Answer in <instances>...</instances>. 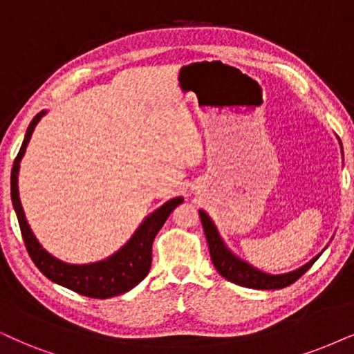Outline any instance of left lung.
Wrapping results in <instances>:
<instances>
[{"mask_svg": "<svg viewBox=\"0 0 354 354\" xmlns=\"http://www.w3.org/2000/svg\"><path fill=\"white\" fill-rule=\"evenodd\" d=\"M342 145V142H339ZM201 222H203L205 239H207L209 243V252H210V259H212L214 266L218 271V274L225 277L230 283L239 284L241 288H250V289H283L288 288V286L294 284L302 274L310 270V266L317 261V258L308 261L306 266L299 268V270L288 272V274H266V272L257 270V268L250 266L248 263L241 261L235 257L234 253L230 252L229 248L223 245V241L218 235V232L214 225L212 221L204 210H199Z\"/></svg>", "mask_w": 354, "mask_h": 354, "instance_id": "1", "label": "left lung"}]
</instances>
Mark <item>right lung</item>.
<instances>
[{
	"label": "right lung",
	"instance_id": "1",
	"mask_svg": "<svg viewBox=\"0 0 354 354\" xmlns=\"http://www.w3.org/2000/svg\"><path fill=\"white\" fill-rule=\"evenodd\" d=\"M44 114H46V111L35 115L32 122L29 124L24 142H22L21 150L11 169V199L16 210L17 222H19L26 250H28L34 265L39 268L44 276H47L53 283L82 294V296L107 299L127 292V290L136 288L140 281H144L145 276L149 274L151 266V245H153L155 236L163 227L171 210L183 203V198L168 201L162 207L156 209L153 214H150L144 223L138 227L136 234L132 235V239L118 253L104 259V261L91 263V265H68V263L53 258L52 254H48L46 250L40 247L37 239L30 232L19 201V191H17L19 162L24 156L26 147L29 144L34 127Z\"/></svg>",
	"mask_w": 354,
	"mask_h": 354
}]
</instances>
